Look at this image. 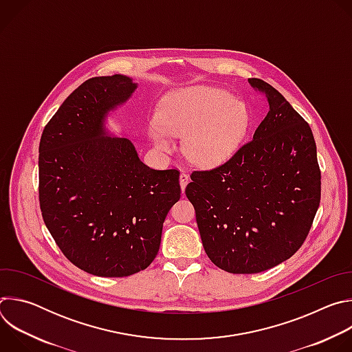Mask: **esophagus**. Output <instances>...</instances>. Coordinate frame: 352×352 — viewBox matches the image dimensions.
<instances>
[{
    "label": "esophagus",
    "instance_id": "esophagus-1",
    "mask_svg": "<svg viewBox=\"0 0 352 352\" xmlns=\"http://www.w3.org/2000/svg\"><path fill=\"white\" fill-rule=\"evenodd\" d=\"M188 182H189V175H188L186 173H181V175H179V185H181L182 192L185 190V188H186Z\"/></svg>",
    "mask_w": 352,
    "mask_h": 352
}]
</instances>
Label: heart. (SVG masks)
Listing matches in <instances>:
<instances>
[{
	"label": "heart",
	"mask_w": 352,
	"mask_h": 352,
	"mask_svg": "<svg viewBox=\"0 0 352 352\" xmlns=\"http://www.w3.org/2000/svg\"><path fill=\"white\" fill-rule=\"evenodd\" d=\"M249 116L245 106L220 89L195 87L166 102L159 120L148 122L157 148L173 152V136L186 138V155L197 166L214 167L227 162L241 144Z\"/></svg>",
	"instance_id": "heart-1"
}]
</instances>
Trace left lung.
<instances>
[{"instance_id":"obj_1","label":"left lung","mask_w":352,"mask_h":352,"mask_svg":"<svg viewBox=\"0 0 352 352\" xmlns=\"http://www.w3.org/2000/svg\"><path fill=\"white\" fill-rule=\"evenodd\" d=\"M269 113L254 139L224 164L193 171L185 193L205 252L221 270L254 274L302 246L320 204V168L309 124L262 79Z\"/></svg>"}]
</instances>
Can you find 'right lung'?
Returning a JSON list of instances; mask_svg holds the SVG:
<instances>
[{
  "mask_svg": "<svg viewBox=\"0 0 352 352\" xmlns=\"http://www.w3.org/2000/svg\"><path fill=\"white\" fill-rule=\"evenodd\" d=\"M136 87L124 75L87 79L44 126L38 146L44 224L71 263L98 277H126L152 263L181 197L178 170L150 168L131 140L106 136L107 114Z\"/></svg>",
  "mask_w": 352,
  "mask_h": 352,
  "instance_id": "1",
  "label": "right lung"
}]
</instances>
